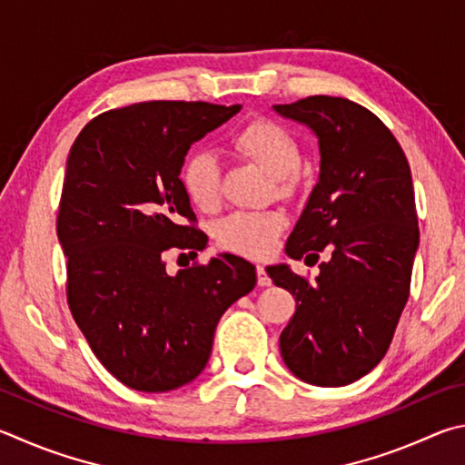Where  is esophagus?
<instances>
[{
	"mask_svg": "<svg viewBox=\"0 0 465 465\" xmlns=\"http://www.w3.org/2000/svg\"><path fill=\"white\" fill-rule=\"evenodd\" d=\"M257 283L262 288H265V286H270L272 283V280L267 278V273H265V267L263 265H257Z\"/></svg>",
	"mask_w": 465,
	"mask_h": 465,
	"instance_id": "obj_1",
	"label": "esophagus"
}]
</instances>
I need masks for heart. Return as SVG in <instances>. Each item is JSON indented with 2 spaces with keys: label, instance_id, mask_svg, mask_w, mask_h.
<instances>
[{
  "label": "heart",
  "instance_id": "1",
  "mask_svg": "<svg viewBox=\"0 0 465 465\" xmlns=\"http://www.w3.org/2000/svg\"><path fill=\"white\" fill-rule=\"evenodd\" d=\"M232 151L253 161L275 179L280 193L296 190V173L302 151L286 128L267 118L251 120L231 141ZM183 193L195 208L214 210L220 202V167L208 151L192 153L179 171ZM286 226L282 212H234L216 226L218 245L245 257H265Z\"/></svg>",
  "mask_w": 465,
  "mask_h": 465
}]
</instances>
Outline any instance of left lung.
<instances>
[{
  "label": "left lung",
  "instance_id": "left-lung-1",
  "mask_svg": "<svg viewBox=\"0 0 465 465\" xmlns=\"http://www.w3.org/2000/svg\"><path fill=\"white\" fill-rule=\"evenodd\" d=\"M319 138V183L286 242L292 259L327 251L316 282L290 265L267 267L296 300L282 331L283 363L314 386H345L371 371L392 343L411 294L419 247L409 161L376 114L345 97L278 104Z\"/></svg>",
  "mask_w": 465,
  "mask_h": 465
}]
</instances>
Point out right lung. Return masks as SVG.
<instances>
[{"instance_id":"add662e5","label":"right lung","mask_w":465,"mask_h":465,"mask_svg":"<svg viewBox=\"0 0 465 465\" xmlns=\"http://www.w3.org/2000/svg\"><path fill=\"white\" fill-rule=\"evenodd\" d=\"M241 105L141 102L104 112L71 146L56 216L67 302L122 384L169 392L206 368L220 316L255 288V267L212 257L175 275L163 255L206 247L179 171L190 146Z\"/></svg>"}]
</instances>
